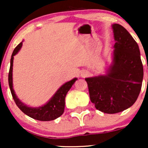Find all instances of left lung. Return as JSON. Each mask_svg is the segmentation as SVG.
I'll return each mask as SVG.
<instances>
[{
    "label": "left lung",
    "instance_id": "obj_1",
    "mask_svg": "<svg viewBox=\"0 0 148 148\" xmlns=\"http://www.w3.org/2000/svg\"><path fill=\"white\" fill-rule=\"evenodd\" d=\"M115 43L113 64L105 76L86 78L90 101L97 110L113 114L136 101L141 90L143 67L136 42L121 25H113Z\"/></svg>",
    "mask_w": 148,
    "mask_h": 148
}]
</instances>
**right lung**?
<instances>
[{
  "label": "right lung",
  "instance_id": "add662e5",
  "mask_svg": "<svg viewBox=\"0 0 148 148\" xmlns=\"http://www.w3.org/2000/svg\"><path fill=\"white\" fill-rule=\"evenodd\" d=\"M22 46V42L19 43L16 46V48L13 51L12 54L11 60H10V67L8 74V82L11 91L12 95L15 103L16 104L19 109L24 113L25 115L30 118L35 119V120H40V121H50V120H55L60 117L63 113L64 109V104H65L66 95L67 92L72 88V85L77 80L76 78L72 79V81H68L62 85L61 87L58 90L53 97L49 100V101L43 106L37 107V108H32L25 106L24 103H23L18 99L17 97L15 95L14 90L12 88V66H13V59L14 56L17 53L18 51L20 50Z\"/></svg>",
  "mask_w": 148,
  "mask_h": 148
}]
</instances>
